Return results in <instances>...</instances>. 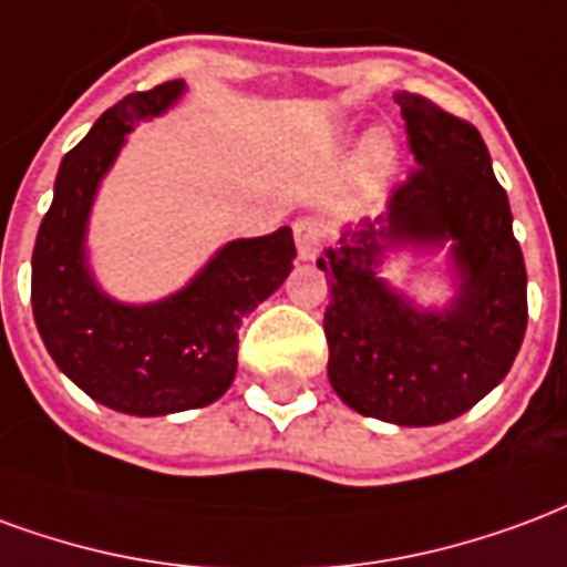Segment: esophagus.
Here are the masks:
<instances>
[{
	"label": "esophagus",
	"instance_id": "34e87169",
	"mask_svg": "<svg viewBox=\"0 0 567 567\" xmlns=\"http://www.w3.org/2000/svg\"><path fill=\"white\" fill-rule=\"evenodd\" d=\"M292 229H296V247H299L301 259H313L323 250L326 226L320 217H299Z\"/></svg>",
	"mask_w": 567,
	"mask_h": 567
}]
</instances>
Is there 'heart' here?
I'll return each instance as SVG.
<instances>
[{"mask_svg":"<svg viewBox=\"0 0 567 567\" xmlns=\"http://www.w3.org/2000/svg\"><path fill=\"white\" fill-rule=\"evenodd\" d=\"M392 163V144L390 138L383 135H374L369 144H365V153H362V165H365V175L378 177L383 175Z\"/></svg>","mask_w":567,"mask_h":567,"instance_id":"b5f03b06","label":"heart"}]
</instances>
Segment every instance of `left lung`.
Returning a JSON list of instances; mask_svg holds the SVG:
<instances>
[{
    "mask_svg": "<svg viewBox=\"0 0 567 567\" xmlns=\"http://www.w3.org/2000/svg\"><path fill=\"white\" fill-rule=\"evenodd\" d=\"M416 165L392 187L386 214L347 229L326 250L323 313L332 390L353 411L399 425H437L465 414L514 365L528 323L526 262L507 193L468 120L420 93H395ZM457 241V305L416 312L373 278L380 240Z\"/></svg>",
    "mask_w": 567,
    "mask_h": 567,
    "instance_id": "1",
    "label": "left lung"
}]
</instances>
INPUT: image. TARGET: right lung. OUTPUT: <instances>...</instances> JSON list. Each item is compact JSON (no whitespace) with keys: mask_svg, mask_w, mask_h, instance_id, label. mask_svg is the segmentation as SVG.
Listing matches in <instances>:
<instances>
[{"mask_svg":"<svg viewBox=\"0 0 567 567\" xmlns=\"http://www.w3.org/2000/svg\"><path fill=\"white\" fill-rule=\"evenodd\" d=\"M184 84L130 93L63 156L32 250V313L53 362L105 408L135 416L220 399L238 365V326L287 280L296 244L284 226L223 247L177 296L144 308L102 296L86 275V214L132 123L163 114Z\"/></svg>","mask_w":567,"mask_h":567,"instance_id":"1","label":"right lung"}]
</instances>
